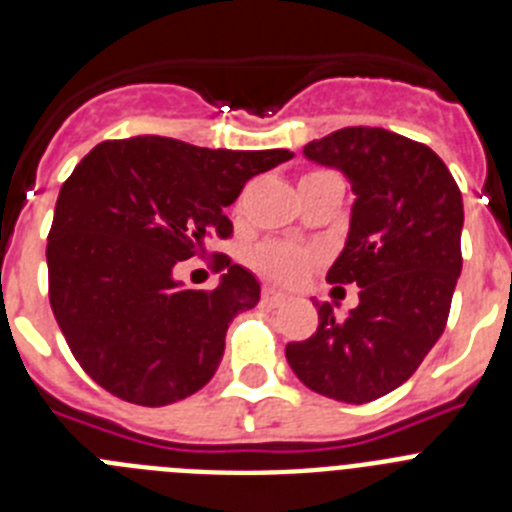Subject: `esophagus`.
<instances>
[{
    "label": "esophagus",
    "mask_w": 512,
    "mask_h": 512,
    "mask_svg": "<svg viewBox=\"0 0 512 512\" xmlns=\"http://www.w3.org/2000/svg\"><path fill=\"white\" fill-rule=\"evenodd\" d=\"M284 300H287V295H282L279 289L264 287V302H269V305H282Z\"/></svg>",
    "instance_id": "1"
}]
</instances>
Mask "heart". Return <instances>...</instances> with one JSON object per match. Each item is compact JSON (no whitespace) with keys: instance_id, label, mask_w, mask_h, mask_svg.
<instances>
[{"instance_id":"obj_1","label":"heart","mask_w":512,"mask_h":512,"mask_svg":"<svg viewBox=\"0 0 512 512\" xmlns=\"http://www.w3.org/2000/svg\"><path fill=\"white\" fill-rule=\"evenodd\" d=\"M312 256L292 243H264L253 251V266L274 282L295 284L310 269Z\"/></svg>"}]
</instances>
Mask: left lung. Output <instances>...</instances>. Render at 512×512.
<instances>
[{"instance_id": "8db88e82", "label": "left lung", "mask_w": 512, "mask_h": 512, "mask_svg": "<svg viewBox=\"0 0 512 512\" xmlns=\"http://www.w3.org/2000/svg\"><path fill=\"white\" fill-rule=\"evenodd\" d=\"M302 153L341 171L356 197L328 282L356 284L359 305L346 318L318 305V330L287 343V361L312 392L364 405L408 382L446 328L461 274V192L431 148L384 128L336 130Z\"/></svg>"}]
</instances>
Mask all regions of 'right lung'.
Wrapping results in <instances>:
<instances>
[{
    "instance_id": "add662e5",
    "label": "right lung",
    "mask_w": 512,
    "mask_h": 512,
    "mask_svg": "<svg viewBox=\"0 0 512 512\" xmlns=\"http://www.w3.org/2000/svg\"><path fill=\"white\" fill-rule=\"evenodd\" d=\"M295 153L189 146L161 135L104 140L58 192L48 233V287L81 369L125 402L161 408L217 372L230 320L256 307L259 279L230 259L215 289H187L179 261L228 238L251 176Z\"/></svg>"
}]
</instances>
